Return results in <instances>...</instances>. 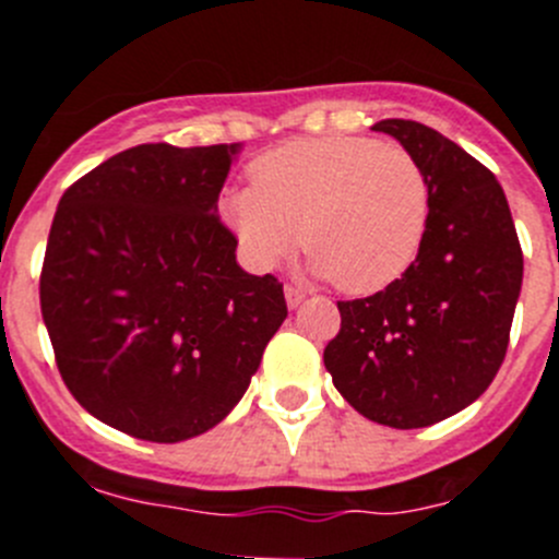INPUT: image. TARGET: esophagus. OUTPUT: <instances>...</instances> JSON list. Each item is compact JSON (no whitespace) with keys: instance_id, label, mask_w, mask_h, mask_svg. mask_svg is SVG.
<instances>
[{"instance_id":"1","label":"esophagus","mask_w":559,"mask_h":559,"mask_svg":"<svg viewBox=\"0 0 559 559\" xmlns=\"http://www.w3.org/2000/svg\"><path fill=\"white\" fill-rule=\"evenodd\" d=\"M284 297H286V306H289V309H297V306L306 300V292L297 289V286H286Z\"/></svg>"}]
</instances>
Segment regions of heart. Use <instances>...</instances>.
Instances as JSON below:
<instances>
[{
    "instance_id": "1",
    "label": "heart",
    "mask_w": 559,
    "mask_h": 559,
    "mask_svg": "<svg viewBox=\"0 0 559 559\" xmlns=\"http://www.w3.org/2000/svg\"><path fill=\"white\" fill-rule=\"evenodd\" d=\"M253 187L223 198V215L255 267L273 270L300 245L309 270L350 295L403 278L430 226V179L411 151L374 138L331 134L267 151Z\"/></svg>"
}]
</instances>
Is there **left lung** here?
<instances>
[{"mask_svg": "<svg viewBox=\"0 0 559 559\" xmlns=\"http://www.w3.org/2000/svg\"><path fill=\"white\" fill-rule=\"evenodd\" d=\"M430 179V226L408 273L342 300L325 369L347 403L378 425L414 430L457 414L504 361L524 255L497 176L436 129L374 123Z\"/></svg>", "mask_w": 559, "mask_h": 559, "instance_id": "obj_1", "label": "left lung"}]
</instances>
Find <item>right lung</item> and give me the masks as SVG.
Listing matches in <instances>:
<instances>
[{
    "mask_svg": "<svg viewBox=\"0 0 559 559\" xmlns=\"http://www.w3.org/2000/svg\"><path fill=\"white\" fill-rule=\"evenodd\" d=\"M239 145L145 143L62 192L40 311L76 403L176 444L231 414L286 320L284 286L237 264L217 217Z\"/></svg>",
    "mask_w": 559,
    "mask_h": 559,
    "instance_id": "obj_1",
    "label": "right lung"
}]
</instances>
